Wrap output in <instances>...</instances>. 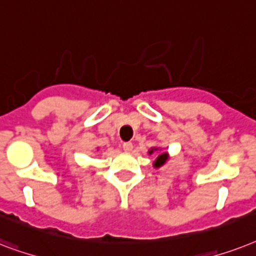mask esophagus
Segmentation results:
<instances>
[{
  "instance_id": "34e87169",
  "label": "esophagus",
  "mask_w": 256,
  "mask_h": 256,
  "mask_svg": "<svg viewBox=\"0 0 256 256\" xmlns=\"http://www.w3.org/2000/svg\"><path fill=\"white\" fill-rule=\"evenodd\" d=\"M122 149H124L126 152H132L134 144H132V142H124V144H122Z\"/></svg>"
}]
</instances>
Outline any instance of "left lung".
<instances>
[{"label":"left lung","mask_w":256,"mask_h":256,"mask_svg":"<svg viewBox=\"0 0 256 256\" xmlns=\"http://www.w3.org/2000/svg\"><path fill=\"white\" fill-rule=\"evenodd\" d=\"M154 150H158V148H152L150 149V150H149V154H152L153 152H154ZM168 153L165 152V153H161L160 156L157 157L156 158V161H154V162H153V165H154V168H160V166H162L166 162L168 161Z\"/></svg>","instance_id":"8db88e82"}]
</instances>
